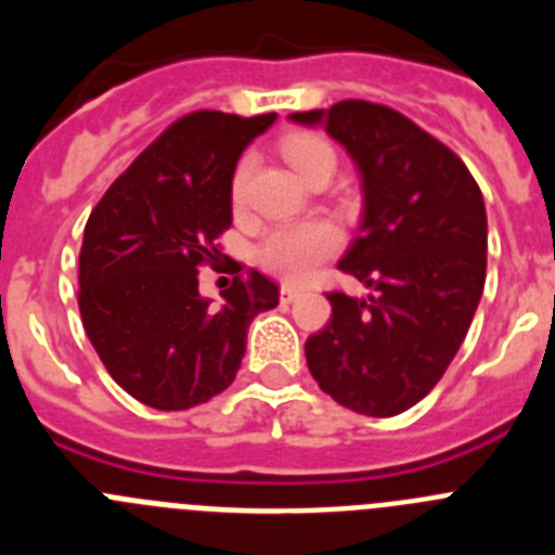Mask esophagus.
<instances>
[{"label":"esophagus","instance_id":"1","mask_svg":"<svg viewBox=\"0 0 555 555\" xmlns=\"http://www.w3.org/2000/svg\"><path fill=\"white\" fill-rule=\"evenodd\" d=\"M300 297V288L292 286V283H283L281 286V302H294Z\"/></svg>","mask_w":555,"mask_h":555}]
</instances>
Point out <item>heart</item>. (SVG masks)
<instances>
[{"label": "heart", "mask_w": 555, "mask_h": 555, "mask_svg": "<svg viewBox=\"0 0 555 555\" xmlns=\"http://www.w3.org/2000/svg\"><path fill=\"white\" fill-rule=\"evenodd\" d=\"M281 152L306 180L322 166L336 164V152H333L331 141L322 139L320 132H292L281 141ZM247 178L249 158H242L233 169V178H230L233 205L244 199ZM338 247H341V233H338L336 224L325 222V219H311V222L281 224V228L269 230L261 244L255 247V261L263 272L274 274V278L300 283L311 278V272L322 261L336 255Z\"/></svg>", "instance_id": "obj_1"}]
</instances>
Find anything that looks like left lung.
<instances>
[{
	"mask_svg": "<svg viewBox=\"0 0 555 555\" xmlns=\"http://www.w3.org/2000/svg\"><path fill=\"white\" fill-rule=\"evenodd\" d=\"M350 152L364 185L361 233L338 269L366 300L331 292L306 341L313 380L345 409L395 416L444 375L487 281V208L464 160L395 107L366 100L292 113Z\"/></svg>",
	"mask_w": 555,
	"mask_h": 555,
	"instance_id": "obj_1",
	"label": "left lung"
}]
</instances>
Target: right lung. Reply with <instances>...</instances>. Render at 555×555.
<instances>
[{
  "label": "right lung",
  "instance_id": "1",
  "mask_svg": "<svg viewBox=\"0 0 555 555\" xmlns=\"http://www.w3.org/2000/svg\"><path fill=\"white\" fill-rule=\"evenodd\" d=\"M274 119L278 113H185L88 217L82 327L113 380L150 409L183 411L228 389L249 322L278 306V286L261 272L235 278L219 308L199 294V267L217 263V238L233 222L235 164Z\"/></svg>",
  "mask_w": 555,
  "mask_h": 555
}]
</instances>
